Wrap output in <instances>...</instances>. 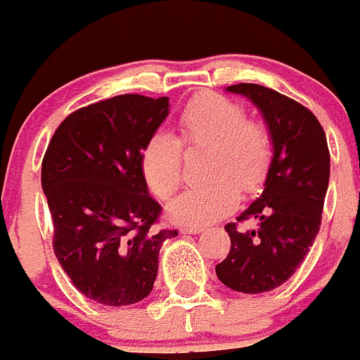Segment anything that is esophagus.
Instances as JSON below:
<instances>
[{"mask_svg":"<svg viewBox=\"0 0 360 360\" xmlns=\"http://www.w3.org/2000/svg\"><path fill=\"white\" fill-rule=\"evenodd\" d=\"M202 231H204L202 226H186V228L181 229V233H190V235H199V233Z\"/></svg>","mask_w":360,"mask_h":360,"instance_id":"esophagus-1","label":"esophagus"}]
</instances>
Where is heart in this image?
<instances>
[{"label":"heart","instance_id":"b5f03b06","mask_svg":"<svg viewBox=\"0 0 360 360\" xmlns=\"http://www.w3.org/2000/svg\"><path fill=\"white\" fill-rule=\"evenodd\" d=\"M183 147L208 148L204 177L170 202L168 213L181 224H210L238 202L242 192H257L273 163V138L260 118L217 93H202L184 105L177 138L165 131L150 136L141 150V170L161 199L172 197L183 179Z\"/></svg>","mask_w":360,"mask_h":360}]
</instances>
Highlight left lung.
I'll use <instances>...</instances> for the list:
<instances>
[{
    "mask_svg": "<svg viewBox=\"0 0 360 360\" xmlns=\"http://www.w3.org/2000/svg\"><path fill=\"white\" fill-rule=\"evenodd\" d=\"M264 115L273 138V163L262 195L224 226L231 249L217 264L226 287L260 294L289 280L312 248L330 179V150L319 120L310 109L258 84H235ZM259 220L257 232H242L238 222Z\"/></svg>",
    "mask_w": 360,
    "mask_h": 360,
    "instance_id": "left-lung-1",
    "label": "left lung"
}]
</instances>
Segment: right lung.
Listing matches in <instances>:
<instances>
[{"mask_svg":"<svg viewBox=\"0 0 360 360\" xmlns=\"http://www.w3.org/2000/svg\"><path fill=\"white\" fill-rule=\"evenodd\" d=\"M168 115V98L118 95L71 112L43 158L41 183L53 252L75 289L108 307L150 294L160 249L177 229H158L141 150Z\"/></svg>","mask_w":360,"mask_h":360,"instance_id":"right-lung-1","label":"right lung"}]
</instances>
